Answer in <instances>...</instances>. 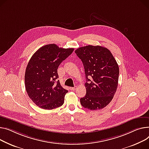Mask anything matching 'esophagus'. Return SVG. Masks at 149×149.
I'll return each mask as SVG.
<instances>
[{
    "label": "esophagus",
    "mask_w": 149,
    "mask_h": 149,
    "mask_svg": "<svg viewBox=\"0 0 149 149\" xmlns=\"http://www.w3.org/2000/svg\"><path fill=\"white\" fill-rule=\"evenodd\" d=\"M70 88L71 91H74V90H75V89L77 88V86H75V87H70V88Z\"/></svg>",
    "instance_id": "1"
}]
</instances>
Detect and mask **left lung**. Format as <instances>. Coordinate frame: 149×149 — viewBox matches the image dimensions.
Instances as JSON below:
<instances>
[{"instance_id": "obj_1", "label": "left lung", "mask_w": 149, "mask_h": 149, "mask_svg": "<svg viewBox=\"0 0 149 149\" xmlns=\"http://www.w3.org/2000/svg\"><path fill=\"white\" fill-rule=\"evenodd\" d=\"M75 53L83 62L86 79V94L80 103L88 110H101L111 101L117 91L118 65L110 51L100 45L80 47Z\"/></svg>"}]
</instances>
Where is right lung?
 Segmentation results:
<instances>
[{"label": "right lung", "mask_w": 149, "mask_h": 149, "mask_svg": "<svg viewBox=\"0 0 149 149\" xmlns=\"http://www.w3.org/2000/svg\"><path fill=\"white\" fill-rule=\"evenodd\" d=\"M74 49L48 44L38 49L30 59L24 76L26 90L39 107L53 110L63 104L68 91L57 80V69Z\"/></svg>", "instance_id": "right-lung-1"}]
</instances>
